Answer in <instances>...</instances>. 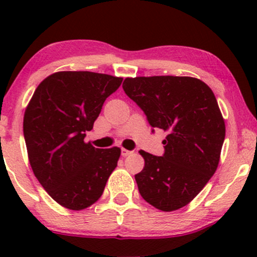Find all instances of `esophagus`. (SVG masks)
Segmentation results:
<instances>
[{"instance_id":"obj_1","label":"esophagus","mask_w":257,"mask_h":257,"mask_svg":"<svg viewBox=\"0 0 257 257\" xmlns=\"http://www.w3.org/2000/svg\"><path fill=\"white\" fill-rule=\"evenodd\" d=\"M120 153H122V156H123V157H126V156L132 155V151H128V150H125V149H122V151H120Z\"/></svg>"}]
</instances>
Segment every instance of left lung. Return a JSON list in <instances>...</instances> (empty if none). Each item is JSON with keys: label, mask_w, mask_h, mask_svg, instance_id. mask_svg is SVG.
<instances>
[{"label": "left lung", "mask_w": 257, "mask_h": 257, "mask_svg": "<svg viewBox=\"0 0 257 257\" xmlns=\"http://www.w3.org/2000/svg\"><path fill=\"white\" fill-rule=\"evenodd\" d=\"M123 89L150 125L168 133L164 155L139 151L145 167L135 175L152 206L174 211L187 205L216 172L226 126L213 90L193 77L125 78Z\"/></svg>", "instance_id": "left-lung-1"}]
</instances>
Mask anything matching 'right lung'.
Masks as SVG:
<instances>
[{"label":"right lung","instance_id":"obj_1","mask_svg":"<svg viewBox=\"0 0 257 257\" xmlns=\"http://www.w3.org/2000/svg\"><path fill=\"white\" fill-rule=\"evenodd\" d=\"M122 81L89 71L55 72L38 84L26 107L23 128L32 172L64 208L94 204L117 167L119 147L95 149L84 138Z\"/></svg>","mask_w":257,"mask_h":257}]
</instances>
